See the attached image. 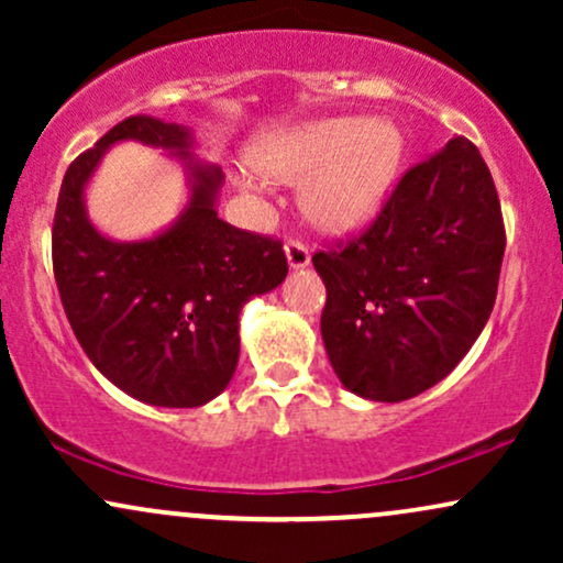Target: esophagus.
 <instances>
[{"mask_svg": "<svg viewBox=\"0 0 563 563\" xmlns=\"http://www.w3.org/2000/svg\"><path fill=\"white\" fill-rule=\"evenodd\" d=\"M286 256H288L290 267L301 269V267H307L309 260H312V251H309L301 241H288L286 243Z\"/></svg>", "mask_w": 563, "mask_h": 563, "instance_id": "1", "label": "esophagus"}]
</instances>
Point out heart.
<instances>
[{"label": "heart", "instance_id": "1", "mask_svg": "<svg viewBox=\"0 0 563 563\" xmlns=\"http://www.w3.org/2000/svg\"><path fill=\"white\" fill-rule=\"evenodd\" d=\"M405 156V137L391 121L341 115L273 134L256 145L254 161L264 174L302 183L301 203L309 219L333 232H352L376 217L389 196ZM245 190L262 183L243 174Z\"/></svg>", "mask_w": 563, "mask_h": 563}]
</instances>
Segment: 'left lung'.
I'll return each instance as SVG.
<instances>
[{"instance_id": "1", "label": "left lung", "mask_w": 563, "mask_h": 563, "mask_svg": "<svg viewBox=\"0 0 563 563\" xmlns=\"http://www.w3.org/2000/svg\"><path fill=\"white\" fill-rule=\"evenodd\" d=\"M503 251L500 200L474 142L455 137L410 166L363 232L312 256L341 384L376 402L439 384L487 325Z\"/></svg>"}]
</instances>
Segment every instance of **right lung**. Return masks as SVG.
Listing matches in <instances>:
<instances>
[{
	"label": "right lung",
	"instance_id": "right-lung-1",
	"mask_svg": "<svg viewBox=\"0 0 563 563\" xmlns=\"http://www.w3.org/2000/svg\"><path fill=\"white\" fill-rule=\"evenodd\" d=\"M119 140L185 153V126L129 115L63 177L53 222V269L63 309L92 365L140 402L200 407L230 384L241 352L238 314L288 275L283 243L217 217L222 169L192 164L179 222L153 241L115 243L89 224L84 185Z\"/></svg>",
	"mask_w": 563,
	"mask_h": 563
}]
</instances>
